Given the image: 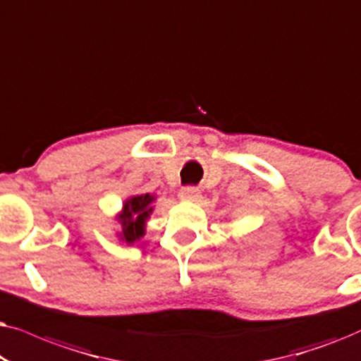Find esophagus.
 I'll list each match as a JSON object with an SVG mask.
<instances>
[{"label": "esophagus", "mask_w": 361, "mask_h": 361, "mask_svg": "<svg viewBox=\"0 0 361 361\" xmlns=\"http://www.w3.org/2000/svg\"><path fill=\"white\" fill-rule=\"evenodd\" d=\"M178 196H180V200L183 201H198L201 198L200 191L193 188V186H185V188H181Z\"/></svg>", "instance_id": "1"}]
</instances>
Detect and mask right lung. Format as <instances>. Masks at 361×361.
<instances>
[{
	"label": "right lung",
	"instance_id": "1",
	"mask_svg": "<svg viewBox=\"0 0 361 361\" xmlns=\"http://www.w3.org/2000/svg\"><path fill=\"white\" fill-rule=\"evenodd\" d=\"M155 196L150 193L137 195L128 198L123 203V208L120 211L117 219L122 231H120V239L127 244H133L145 236V223L150 218Z\"/></svg>",
	"mask_w": 361,
	"mask_h": 361
}]
</instances>
